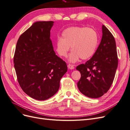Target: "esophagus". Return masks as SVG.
I'll return each mask as SVG.
<instances>
[{
  "instance_id": "1",
  "label": "esophagus",
  "mask_w": 130,
  "mask_h": 130,
  "mask_svg": "<svg viewBox=\"0 0 130 130\" xmlns=\"http://www.w3.org/2000/svg\"><path fill=\"white\" fill-rule=\"evenodd\" d=\"M68 68L70 69H74V66L73 65H72V64H69L68 65Z\"/></svg>"
}]
</instances>
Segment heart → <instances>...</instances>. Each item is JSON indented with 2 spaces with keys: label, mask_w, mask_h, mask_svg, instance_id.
<instances>
[{
  "label": "heart",
  "mask_w": 130,
  "mask_h": 130,
  "mask_svg": "<svg viewBox=\"0 0 130 130\" xmlns=\"http://www.w3.org/2000/svg\"><path fill=\"white\" fill-rule=\"evenodd\" d=\"M62 37L56 41V51L59 55L66 57L71 46L73 51L68 57V61L75 63L87 60L95 54L99 43V35L96 31L87 27L72 26L65 29Z\"/></svg>",
  "instance_id": "b5f03b06"
}]
</instances>
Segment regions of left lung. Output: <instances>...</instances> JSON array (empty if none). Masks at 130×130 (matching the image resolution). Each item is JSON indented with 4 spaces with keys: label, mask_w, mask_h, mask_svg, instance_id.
<instances>
[{
    "label": "left lung",
    "mask_w": 130,
    "mask_h": 130,
    "mask_svg": "<svg viewBox=\"0 0 130 130\" xmlns=\"http://www.w3.org/2000/svg\"><path fill=\"white\" fill-rule=\"evenodd\" d=\"M102 38L93 57L85 64L77 66L81 76L77 82L80 92L90 98H98L107 93L113 83L118 67L115 39L105 25Z\"/></svg>",
    "instance_id": "left-lung-1"
}]
</instances>
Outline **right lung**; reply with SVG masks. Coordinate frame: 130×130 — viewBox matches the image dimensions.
<instances>
[{
  "label": "right lung",
  "mask_w": 130,
  "mask_h": 130,
  "mask_svg": "<svg viewBox=\"0 0 130 130\" xmlns=\"http://www.w3.org/2000/svg\"><path fill=\"white\" fill-rule=\"evenodd\" d=\"M53 21L34 23L21 35L13 58L17 80L27 95L45 100L56 93L66 63L55 53L51 41Z\"/></svg>",
  "instance_id": "right-lung-1"
}]
</instances>
